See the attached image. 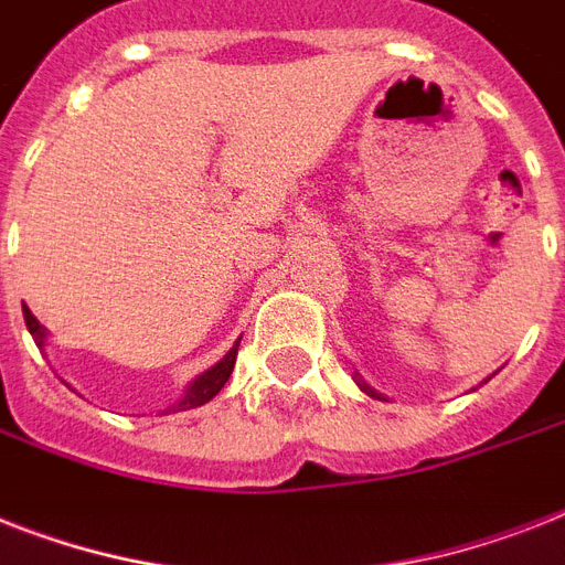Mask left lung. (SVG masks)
I'll return each mask as SVG.
<instances>
[{"instance_id": "obj_1", "label": "left lung", "mask_w": 565, "mask_h": 565, "mask_svg": "<svg viewBox=\"0 0 565 565\" xmlns=\"http://www.w3.org/2000/svg\"><path fill=\"white\" fill-rule=\"evenodd\" d=\"M354 381H358V386H361L363 393H366V395H372V398H381V402H384V395L377 393V390H372V386L366 384V381H363L361 375H358V372H354ZM475 390H478V386H472V393H475Z\"/></svg>"}]
</instances>
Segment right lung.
Returning a JSON list of instances; mask_svg holds the SVG:
<instances>
[{"instance_id":"add662e5","label":"right lung","mask_w":565,"mask_h":565,"mask_svg":"<svg viewBox=\"0 0 565 565\" xmlns=\"http://www.w3.org/2000/svg\"><path fill=\"white\" fill-rule=\"evenodd\" d=\"M22 317H25V328H29V334L34 337V343H38V349L43 352L46 349V328L40 326L38 319H34V313H31L29 308H22ZM237 345L239 340L228 349V354L222 358V361H216L211 366V370H204L202 375H195L193 381H190L188 386H184V393H181L179 402H172L170 407H163L161 416H167V413H179V411H193V407H202V404H207L213 398V395L220 393L222 386H225V381L231 377V370H234V361H237Z\"/></svg>"}]
</instances>
